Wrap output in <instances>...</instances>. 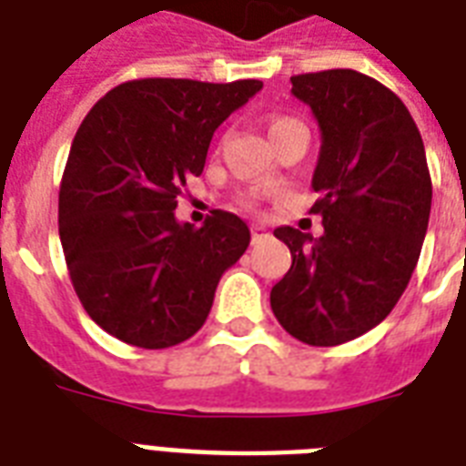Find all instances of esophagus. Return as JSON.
Masks as SVG:
<instances>
[{
  "instance_id": "1",
  "label": "esophagus",
  "mask_w": 466,
  "mask_h": 466,
  "mask_svg": "<svg viewBox=\"0 0 466 466\" xmlns=\"http://www.w3.org/2000/svg\"><path fill=\"white\" fill-rule=\"evenodd\" d=\"M268 229H266V227L263 225H251V239L254 241H261V239H266V237H268Z\"/></svg>"
}]
</instances>
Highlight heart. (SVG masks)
Returning <instances> with one entry per match:
<instances>
[{
  "instance_id": "heart-1",
  "label": "heart",
  "mask_w": 466,
  "mask_h": 466,
  "mask_svg": "<svg viewBox=\"0 0 466 466\" xmlns=\"http://www.w3.org/2000/svg\"><path fill=\"white\" fill-rule=\"evenodd\" d=\"M292 118H273L268 123V133H273V130H276V127H280V126H285V123H290ZM248 203H251V200H248Z\"/></svg>"
}]
</instances>
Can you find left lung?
Instances as JSON below:
<instances>
[{
  "label": "left lung",
  "mask_w": 466,
  "mask_h": 466,
  "mask_svg": "<svg viewBox=\"0 0 466 466\" xmlns=\"http://www.w3.org/2000/svg\"><path fill=\"white\" fill-rule=\"evenodd\" d=\"M321 130L311 176L324 234L278 227L292 266L270 290L285 331L307 346H340L382 321L406 290L426 239L433 183L411 113L355 69L292 76Z\"/></svg>",
  "instance_id": "8db88e82"
}]
</instances>
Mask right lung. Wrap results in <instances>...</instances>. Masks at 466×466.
<instances>
[{"label":"right lung","instance_id":"obj_1","mask_svg":"<svg viewBox=\"0 0 466 466\" xmlns=\"http://www.w3.org/2000/svg\"><path fill=\"white\" fill-rule=\"evenodd\" d=\"M258 79H133L111 89L76 130L60 183V241L86 314L137 348H171L205 324L222 273L251 232L232 212L203 227L174 215L200 176L212 133Z\"/></svg>","mask_w":466,"mask_h":466}]
</instances>
